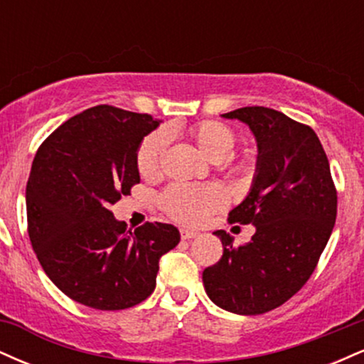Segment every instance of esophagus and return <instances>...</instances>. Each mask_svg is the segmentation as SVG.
Listing matches in <instances>:
<instances>
[{
	"label": "esophagus",
	"mask_w": 364,
	"mask_h": 364,
	"mask_svg": "<svg viewBox=\"0 0 364 364\" xmlns=\"http://www.w3.org/2000/svg\"><path fill=\"white\" fill-rule=\"evenodd\" d=\"M179 235H181L183 240H193V237L198 236V232L190 231V229H181V231H179Z\"/></svg>",
	"instance_id": "34e87169"
}]
</instances>
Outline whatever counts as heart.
Wrapping results in <instances>:
<instances>
[{"mask_svg": "<svg viewBox=\"0 0 364 364\" xmlns=\"http://www.w3.org/2000/svg\"><path fill=\"white\" fill-rule=\"evenodd\" d=\"M186 135L212 161H223L228 157L237 141L235 129L229 124L214 119H203L190 124L186 128ZM166 145H168V139L162 132L150 133L140 141L135 154V162L141 176L156 178L161 173V162ZM224 202V193L219 186L185 185V183H174L168 186L159 198L162 210L171 219L188 225L202 224L208 215L219 210Z\"/></svg>", "mask_w": 364, "mask_h": 364, "instance_id": "obj_1", "label": "heart"}]
</instances>
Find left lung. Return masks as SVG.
I'll return each mask as SVG.
<instances>
[{
  "mask_svg": "<svg viewBox=\"0 0 364 364\" xmlns=\"http://www.w3.org/2000/svg\"><path fill=\"white\" fill-rule=\"evenodd\" d=\"M250 127L258 141L257 178L229 223L253 224L248 245L215 231L224 253L203 270L217 306L260 315L281 306L311 277L337 217V190L327 154L308 124L263 106L223 114Z\"/></svg>",
  "mask_w": 364,
  "mask_h": 364,
  "instance_id": "1",
  "label": "left lung"
}]
</instances>
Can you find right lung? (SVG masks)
<instances>
[{"instance_id":"right-lung-1","label":"right lung","mask_w":364,"mask_h":364,"mask_svg":"<svg viewBox=\"0 0 364 364\" xmlns=\"http://www.w3.org/2000/svg\"><path fill=\"white\" fill-rule=\"evenodd\" d=\"M159 127L150 114L101 106L73 116L41 144L27 183V231L48 277L95 310L132 308L156 289L159 260L179 243L174 225L132 232L111 205L140 183L135 154Z\"/></svg>"}]
</instances>
